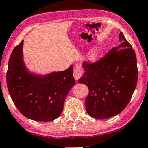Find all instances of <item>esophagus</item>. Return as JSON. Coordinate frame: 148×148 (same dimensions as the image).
I'll return each mask as SVG.
<instances>
[{
  "label": "esophagus",
  "instance_id": "1",
  "mask_svg": "<svg viewBox=\"0 0 148 148\" xmlns=\"http://www.w3.org/2000/svg\"><path fill=\"white\" fill-rule=\"evenodd\" d=\"M83 74V71L81 69V67L79 64H76V67L74 68V70H73V75H74V79H75L76 81L79 80L81 76Z\"/></svg>",
  "mask_w": 148,
  "mask_h": 148
}]
</instances>
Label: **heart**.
Wrapping results in <instances>:
<instances>
[{"instance_id": "heart-1", "label": "heart", "mask_w": 148, "mask_h": 148, "mask_svg": "<svg viewBox=\"0 0 148 148\" xmlns=\"http://www.w3.org/2000/svg\"><path fill=\"white\" fill-rule=\"evenodd\" d=\"M99 51H100V49L99 47H95V48H93L92 50L90 52L89 58H94L95 56L97 55V54L99 53Z\"/></svg>"}]
</instances>
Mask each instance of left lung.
<instances>
[{
    "label": "left lung",
    "mask_w": 148,
    "mask_h": 148,
    "mask_svg": "<svg viewBox=\"0 0 148 148\" xmlns=\"http://www.w3.org/2000/svg\"><path fill=\"white\" fill-rule=\"evenodd\" d=\"M120 45L94 63L84 62L79 82L89 89L86 109L92 118L106 119L121 113L130 102L138 81L135 51L122 32Z\"/></svg>",
    "instance_id": "1"
}]
</instances>
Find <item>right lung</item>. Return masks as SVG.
Wrapping results in <instances>:
<instances>
[{
  "label": "right lung",
  "mask_w": 148,
  "mask_h": 148,
  "mask_svg": "<svg viewBox=\"0 0 148 148\" xmlns=\"http://www.w3.org/2000/svg\"><path fill=\"white\" fill-rule=\"evenodd\" d=\"M23 46L22 40L12 51L8 62L6 80L10 95L27 118L52 121L62 113L64 99L75 84L73 65L44 75L32 72L23 60Z\"/></svg>",
  "instance_id": "add662e5"
}]
</instances>
